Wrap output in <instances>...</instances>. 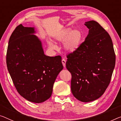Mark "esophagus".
<instances>
[{"label": "esophagus", "mask_w": 121, "mask_h": 121, "mask_svg": "<svg viewBox=\"0 0 121 121\" xmlns=\"http://www.w3.org/2000/svg\"><path fill=\"white\" fill-rule=\"evenodd\" d=\"M62 62L63 64V65L64 66V68H65V64H66V60L64 59H63L62 60Z\"/></svg>", "instance_id": "esophagus-1"}]
</instances>
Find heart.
<instances>
[{
    "instance_id": "1",
    "label": "heart",
    "mask_w": 121,
    "mask_h": 121,
    "mask_svg": "<svg viewBox=\"0 0 121 121\" xmlns=\"http://www.w3.org/2000/svg\"><path fill=\"white\" fill-rule=\"evenodd\" d=\"M83 38V33L79 29H75L72 30L71 27H66L59 31L55 35L56 41L63 43L65 51L68 52H73L78 49ZM50 47L56 49L57 46L51 42H48Z\"/></svg>"
}]
</instances>
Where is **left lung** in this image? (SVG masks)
<instances>
[{"label": "left lung", "mask_w": 121, "mask_h": 121, "mask_svg": "<svg viewBox=\"0 0 121 121\" xmlns=\"http://www.w3.org/2000/svg\"><path fill=\"white\" fill-rule=\"evenodd\" d=\"M89 34L78 49L67 56L71 89L79 101L89 102L104 94L110 82L116 56L109 33L97 22H85Z\"/></svg>", "instance_id": "1"}]
</instances>
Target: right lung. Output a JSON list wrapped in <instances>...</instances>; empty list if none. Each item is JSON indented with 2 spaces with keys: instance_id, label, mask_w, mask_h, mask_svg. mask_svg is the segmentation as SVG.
<instances>
[{
  "instance_id": "1",
  "label": "right lung",
  "mask_w": 121,
  "mask_h": 121,
  "mask_svg": "<svg viewBox=\"0 0 121 121\" xmlns=\"http://www.w3.org/2000/svg\"><path fill=\"white\" fill-rule=\"evenodd\" d=\"M34 27L20 24L9 41L6 64L18 93L26 99L39 103L51 97L57 76L63 69L60 56L44 54Z\"/></svg>"
}]
</instances>
